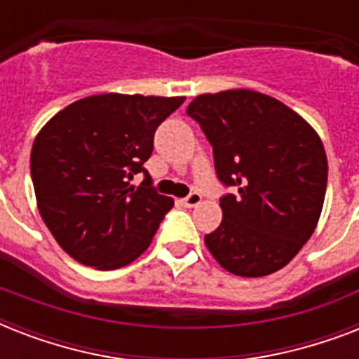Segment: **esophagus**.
<instances>
[{
  "label": "esophagus",
  "mask_w": 359,
  "mask_h": 359,
  "mask_svg": "<svg viewBox=\"0 0 359 359\" xmlns=\"http://www.w3.org/2000/svg\"><path fill=\"white\" fill-rule=\"evenodd\" d=\"M201 199L203 197L199 191H191V194H188V196L182 199V205L188 208H191V207H196V205H199V203H201Z\"/></svg>",
  "instance_id": "1"
}]
</instances>
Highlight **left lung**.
Returning a JSON list of instances; mask_svg holds the SVG:
<instances>
[{
    "label": "left lung",
    "mask_w": 359,
    "mask_h": 359,
    "mask_svg": "<svg viewBox=\"0 0 359 359\" xmlns=\"http://www.w3.org/2000/svg\"><path fill=\"white\" fill-rule=\"evenodd\" d=\"M212 145L224 219L205 236L227 272L283 268L317 227L328 160L317 132L285 104L250 89L201 95L186 109Z\"/></svg>",
    "instance_id": "8db88e82"
}]
</instances>
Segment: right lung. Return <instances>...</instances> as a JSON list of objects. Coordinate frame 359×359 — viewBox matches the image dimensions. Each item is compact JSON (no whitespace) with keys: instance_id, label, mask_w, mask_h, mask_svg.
I'll use <instances>...</instances> for the list:
<instances>
[{"instance_id":"add662e5","label":"right lung","mask_w":359,"mask_h":359,"mask_svg":"<svg viewBox=\"0 0 359 359\" xmlns=\"http://www.w3.org/2000/svg\"><path fill=\"white\" fill-rule=\"evenodd\" d=\"M184 97L97 95L48 121L31 149V180L44 224L86 266L115 270L149 248L173 208L143 163L154 132ZM144 173L135 189L129 180Z\"/></svg>"}]
</instances>
